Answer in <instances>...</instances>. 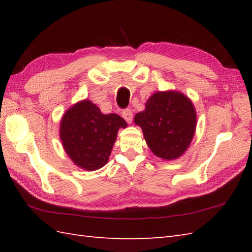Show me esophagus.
Segmentation results:
<instances>
[{
	"instance_id": "34e87169",
	"label": "esophagus",
	"mask_w": 252,
	"mask_h": 252,
	"mask_svg": "<svg viewBox=\"0 0 252 252\" xmlns=\"http://www.w3.org/2000/svg\"><path fill=\"white\" fill-rule=\"evenodd\" d=\"M122 117L125 118V120L127 122V123H131L132 120H133V112L131 109H126L122 111Z\"/></svg>"
}]
</instances>
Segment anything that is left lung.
<instances>
[{
    "instance_id": "8db88e82",
    "label": "left lung",
    "mask_w": 252,
    "mask_h": 252,
    "mask_svg": "<svg viewBox=\"0 0 252 252\" xmlns=\"http://www.w3.org/2000/svg\"><path fill=\"white\" fill-rule=\"evenodd\" d=\"M134 123L141 126L146 144L163 160L180 158L194 138L197 114L192 101L175 90L158 91L149 96L145 109Z\"/></svg>"
}]
</instances>
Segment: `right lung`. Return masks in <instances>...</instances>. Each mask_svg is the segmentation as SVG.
Masks as SVG:
<instances>
[{
	"mask_svg": "<svg viewBox=\"0 0 252 252\" xmlns=\"http://www.w3.org/2000/svg\"><path fill=\"white\" fill-rule=\"evenodd\" d=\"M127 126L117 114H103L90 99L77 101L63 115L60 126L62 145L71 161L87 171L108 162L118 131Z\"/></svg>",
	"mask_w": 252,
	"mask_h": 252,
	"instance_id": "right-lung-1",
	"label": "right lung"
}]
</instances>
